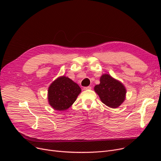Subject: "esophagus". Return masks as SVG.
I'll return each mask as SVG.
<instances>
[{"mask_svg":"<svg viewBox=\"0 0 161 161\" xmlns=\"http://www.w3.org/2000/svg\"><path fill=\"white\" fill-rule=\"evenodd\" d=\"M91 89V87H90V86L83 87V90H89V89Z\"/></svg>","mask_w":161,"mask_h":161,"instance_id":"34e87169","label":"esophagus"}]
</instances>
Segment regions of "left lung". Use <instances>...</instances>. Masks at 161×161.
I'll return each instance as SVG.
<instances>
[{"instance_id": "obj_1", "label": "left lung", "mask_w": 161, "mask_h": 161, "mask_svg": "<svg viewBox=\"0 0 161 161\" xmlns=\"http://www.w3.org/2000/svg\"><path fill=\"white\" fill-rule=\"evenodd\" d=\"M100 100L107 106L117 108L126 98V90L123 84L108 74L101 75L100 84L94 87Z\"/></svg>"}]
</instances>
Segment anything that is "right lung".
Instances as JSON below:
<instances>
[{"instance_id":"obj_1","label":"right lung","mask_w":161,"mask_h":161,"mask_svg":"<svg viewBox=\"0 0 161 161\" xmlns=\"http://www.w3.org/2000/svg\"><path fill=\"white\" fill-rule=\"evenodd\" d=\"M81 91L80 86L71 79L60 76L48 88V103L55 110H66L73 104Z\"/></svg>"}]
</instances>
